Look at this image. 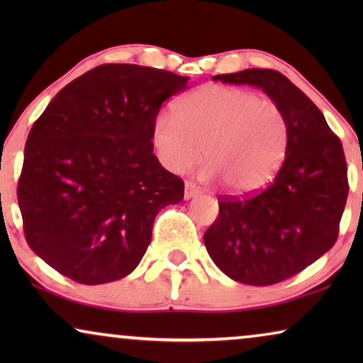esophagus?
I'll return each mask as SVG.
<instances>
[{
  "instance_id": "34e87169",
  "label": "esophagus",
  "mask_w": 363,
  "mask_h": 363,
  "mask_svg": "<svg viewBox=\"0 0 363 363\" xmlns=\"http://www.w3.org/2000/svg\"><path fill=\"white\" fill-rule=\"evenodd\" d=\"M200 195V188H198L196 185H193V183H190V182H186L185 183V200H191V198H195V196H198Z\"/></svg>"
}]
</instances>
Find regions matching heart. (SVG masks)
Returning a JSON list of instances; mask_svg holds the SVG:
<instances>
[{
    "mask_svg": "<svg viewBox=\"0 0 363 363\" xmlns=\"http://www.w3.org/2000/svg\"><path fill=\"white\" fill-rule=\"evenodd\" d=\"M152 145L168 172L185 173L201 160L205 180L225 182L236 193L264 186L286 155L287 125L274 102L246 89L210 84L178 102L175 117L162 113Z\"/></svg>",
    "mask_w": 363,
    "mask_h": 363,
    "instance_id": "b5f03b06",
    "label": "heart"
}]
</instances>
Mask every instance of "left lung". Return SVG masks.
<instances>
[{
	"mask_svg": "<svg viewBox=\"0 0 363 363\" xmlns=\"http://www.w3.org/2000/svg\"><path fill=\"white\" fill-rule=\"evenodd\" d=\"M259 87L284 113V162L264 190L223 198L208 228L206 251L233 281L271 286L297 274L334 246L349 183L339 137L324 113L289 79L272 69L213 77Z\"/></svg>",
	"mask_w": 363,
	"mask_h": 363,
	"instance_id": "left-lung-1",
	"label": "left lung"
}]
</instances>
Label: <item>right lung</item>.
Here are the masks:
<instances>
[{
  "label": "right lung",
  "mask_w": 363,
  "mask_h": 363,
  "mask_svg": "<svg viewBox=\"0 0 363 363\" xmlns=\"http://www.w3.org/2000/svg\"><path fill=\"white\" fill-rule=\"evenodd\" d=\"M188 79L104 64L62 87L34 122L18 203L29 247L62 276L87 286L128 276L157 213L183 200V180L153 155L152 127Z\"/></svg>",
  "instance_id": "1"
}]
</instances>
